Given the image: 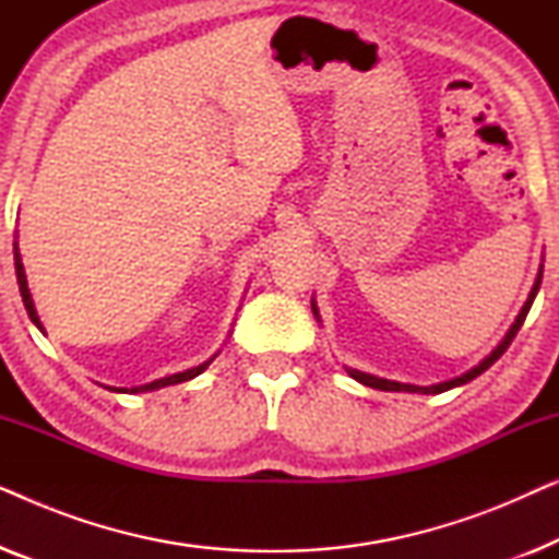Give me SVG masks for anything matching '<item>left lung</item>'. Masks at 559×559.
<instances>
[{
    "label": "left lung",
    "mask_w": 559,
    "mask_h": 559,
    "mask_svg": "<svg viewBox=\"0 0 559 559\" xmlns=\"http://www.w3.org/2000/svg\"><path fill=\"white\" fill-rule=\"evenodd\" d=\"M539 285H542V270H539V274H537V282H534V287H532L530 297H526V302H524L522 312H519V316H516L514 325L509 328V333L503 335V341L499 343V346H496V348L491 350V356H486L484 361H480L478 366H473L471 371H465L463 377H455V379H450V381H442V384H432V386H415V384H402V381H389V379H379V377H371V373H364V371H356V369H346V371H348V377H350V379H356V381H361V384L371 386V389H381V392H412V394H440V392H448V389H453V386L468 384V381H473V379H476V377H480V373H484V371L488 369V366H493L496 361H499V358L503 356V350H507V348L511 346V341H514V335L519 333V328L524 325V318H526V312H530V308H532L534 297H537V293H539ZM312 316H316V318L320 320V316H318V308H316V302H312Z\"/></svg>",
    "instance_id": "left-lung-1"
}]
</instances>
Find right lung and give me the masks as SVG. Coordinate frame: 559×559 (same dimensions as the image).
<instances>
[{
  "mask_svg": "<svg viewBox=\"0 0 559 559\" xmlns=\"http://www.w3.org/2000/svg\"><path fill=\"white\" fill-rule=\"evenodd\" d=\"M14 272H17L20 295H22V302H25L27 316H29V320H33V323H35L37 328H40V331L45 333V328H43V323H40V318H37V310H35L33 295H29V289H27L25 266H22L17 241H14ZM213 358H216V356H213ZM213 358H209V361H203L201 366H193V369H188V371H180V373H173V377H165V379H155V381H150V384H144V386H132V389H114V386H109V389H111V392H155V389H163V386H170V384H180V381H190V379H195L198 373H203L205 369H209Z\"/></svg>",
  "mask_w": 559,
  "mask_h": 559,
  "instance_id": "right-lung-1",
  "label": "right lung"
}]
</instances>
